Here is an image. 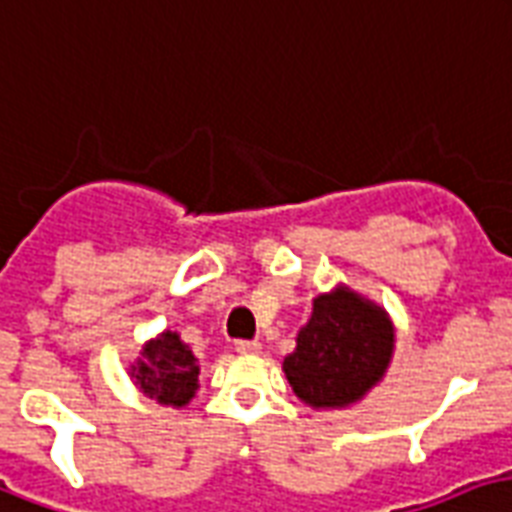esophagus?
<instances>
[{
    "mask_svg": "<svg viewBox=\"0 0 512 512\" xmlns=\"http://www.w3.org/2000/svg\"><path fill=\"white\" fill-rule=\"evenodd\" d=\"M237 353H259L261 351V343L259 340H237L234 343Z\"/></svg>",
    "mask_w": 512,
    "mask_h": 512,
    "instance_id": "1",
    "label": "esophagus"
}]
</instances>
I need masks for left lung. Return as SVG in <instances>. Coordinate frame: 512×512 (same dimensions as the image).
<instances>
[{
  "label": "left lung",
  "instance_id": "left-lung-1",
  "mask_svg": "<svg viewBox=\"0 0 512 512\" xmlns=\"http://www.w3.org/2000/svg\"><path fill=\"white\" fill-rule=\"evenodd\" d=\"M394 326L383 307L348 286L313 299V315L283 361L286 378L310 407L359 402L391 364Z\"/></svg>",
  "mask_w": 512,
  "mask_h": 512
}]
</instances>
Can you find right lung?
Segmentation results:
<instances>
[{
  "label": "right lung",
  "instance_id": "add662e5",
  "mask_svg": "<svg viewBox=\"0 0 512 512\" xmlns=\"http://www.w3.org/2000/svg\"><path fill=\"white\" fill-rule=\"evenodd\" d=\"M132 378L145 397L161 405L183 407L199 388V364L178 332H161L142 348Z\"/></svg>",
  "mask_w": 512,
  "mask_h": 512
}]
</instances>
